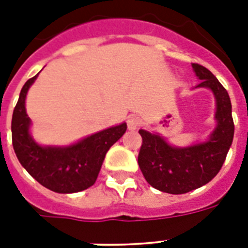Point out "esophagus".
<instances>
[{
    "mask_svg": "<svg viewBox=\"0 0 248 248\" xmlns=\"http://www.w3.org/2000/svg\"><path fill=\"white\" fill-rule=\"evenodd\" d=\"M141 124V120L138 116H130L127 120V126L130 130H136Z\"/></svg>",
    "mask_w": 248,
    "mask_h": 248,
    "instance_id": "obj_1",
    "label": "esophagus"
}]
</instances>
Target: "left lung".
<instances>
[{
    "instance_id": "8db88e82",
    "label": "left lung",
    "mask_w": 248,
    "mask_h": 248,
    "mask_svg": "<svg viewBox=\"0 0 248 248\" xmlns=\"http://www.w3.org/2000/svg\"><path fill=\"white\" fill-rule=\"evenodd\" d=\"M201 83L216 99V124L207 141L192 147H171L162 136L139 130L143 138L138 163L145 180L161 192L184 194L207 184L221 169L234 136L232 103L228 91L203 65L193 63Z\"/></svg>"
}]
</instances>
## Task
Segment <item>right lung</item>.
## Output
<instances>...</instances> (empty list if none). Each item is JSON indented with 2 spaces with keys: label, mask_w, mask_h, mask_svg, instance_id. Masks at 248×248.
Returning a JSON list of instances; mask_svg holds the SVG:
<instances>
[{
  "label": "right lung",
  "mask_w": 248,
  "mask_h": 248,
  "mask_svg": "<svg viewBox=\"0 0 248 248\" xmlns=\"http://www.w3.org/2000/svg\"><path fill=\"white\" fill-rule=\"evenodd\" d=\"M37 76L24 83L14 108L11 134L15 155L45 188L56 193L85 190L95 184L107 152L122 138L127 124L109 127L69 147H41L29 134L31 120L25 112V96Z\"/></svg>",
  "instance_id": "1"
}]
</instances>
